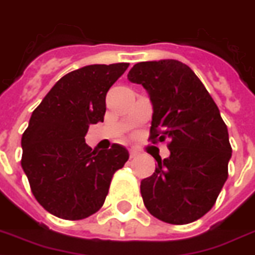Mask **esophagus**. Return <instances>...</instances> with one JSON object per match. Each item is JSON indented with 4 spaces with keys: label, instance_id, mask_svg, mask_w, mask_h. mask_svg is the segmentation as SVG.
<instances>
[{
    "label": "esophagus",
    "instance_id": "esophagus-1",
    "mask_svg": "<svg viewBox=\"0 0 255 255\" xmlns=\"http://www.w3.org/2000/svg\"><path fill=\"white\" fill-rule=\"evenodd\" d=\"M129 156H130V158H135V157L138 156V152H137V150H134V149H131V150L129 152Z\"/></svg>",
    "mask_w": 255,
    "mask_h": 255
}]
</instances>
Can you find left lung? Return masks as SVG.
<instances>
[{
	"label": "left lung",
	"mask_w": 255,
	"mask_h": 255,
	"mask_svg": "<svg viewBox=\"0 0 255 255\" xmlns=\"http://www.w3.org/2000/svg\"><path fill=\"white\" fill-rule=\"evenodd\" d=\"M128 79L142 84L153 117L149 141H168L171 156L156 158V171L141 181L145 207L171 225L200 219L215 204L229 177L231 145L211 95L179 60L137 63Z\"/></svg>",
	"instance_id": "8db88e82"
}]
</instances>
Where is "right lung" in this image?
Wrapping results in <instances>:
<instances>
[{"label": "right lung", "instance_id": "add662e5", "mask_svg": "<svg viewBox=\"0 0 255 255\" xmlns=\"http://www.w3.org/2000/svg\"><path fill=\"white\" fill-rule=\"evenodd\" d=\"M129 63L93 64L57 80L22 134L21 166L36 200L49 214L80 221L102 207L114 173L129 158L118 143L95 152L84 141L103 122L106 94Z\"/></svg>", "mask_w": 255, "mask_h": 255}]
</instances>
